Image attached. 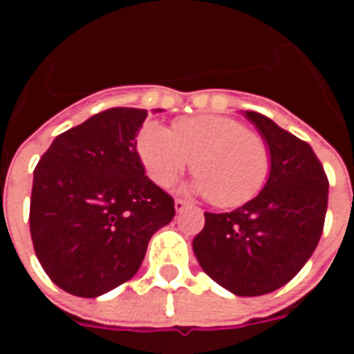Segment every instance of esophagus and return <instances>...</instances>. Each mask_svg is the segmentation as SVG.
<instances>
[{
	"label": "esophagus",
	"mask_w": 354,
	"mask_h": 354,
	"mask_svg": "<svg viewBox=\"0 0 354 354\" xmlns=\"http://www.w3.org/2000/svg\"><path fill=\"white\" fill-rule=\"evenodd\" d=\"M187 207H189V203H187V201L184 199L174 201V210H176V212H182V210H185Z\"/></svg>",
	"instance_id": "34e87169"
}]
</instances>
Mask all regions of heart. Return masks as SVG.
<instances>
[{
	"mask_svg": "<svg viewBox=\"0 0 354 354\" xmlns=\"http://www.w3.org/2000/svg\"><path fill=\"white\" fill-rule=\"evenodd\" d=\"M136 149L147 176L161 187L172 184L193 158L197 178L192 189L220 208L241 207L256 197L271 170L266 140L231 117H184L172 132L149 121L140 131Z\"/></svg>",
	"mask_w": 354,
	"mask_h": 354,
	"instance_id": "1",
	"label": "heart"
}]
</instances>
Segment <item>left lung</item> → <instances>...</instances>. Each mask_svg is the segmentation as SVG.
<instances>
[{
  "label": "left lung",
  "instance_id": "left-lung-1",
  "mask_svg": "<svg viewBox=\"0 0 354 354\" xmlns=\"http://www.w3.org/2000/svg\"><path fill=\"white\" fill-rule=\"evenodd\" d=\"M243 115L269 146V178L233 212H205L193 252L212 281L252 297L284 286L311 258L324 227L328 180L309 144L261 113Z\"/></svg>",
  "mask_w": 354,
  "mask_h": 354
}]
</instances>
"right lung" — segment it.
Returning <instances> with one entry per match:
<instances>
[{
    "mask_svg": "<svg viewBox=\"0 0 354 354\" xmlns=\"http://www.w3.org/2000/svg\"><path fill=\"white\" fill-rule=\"evenodd\" d=\"M146 117L138 108L96 113L57 136L35 167V256L68 294L98 297L129 281L149 239L174 218V201L146 176L138 157Z\"/></svg>",
    "mask_w": 354,
    "mask_h": 354,
    "instance_id": "obj_1",
    "label": "right lung"
}]
</instances>
